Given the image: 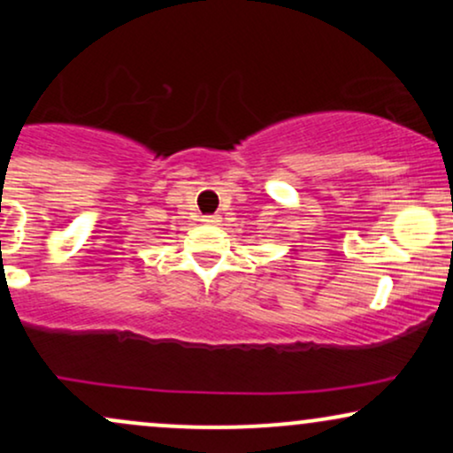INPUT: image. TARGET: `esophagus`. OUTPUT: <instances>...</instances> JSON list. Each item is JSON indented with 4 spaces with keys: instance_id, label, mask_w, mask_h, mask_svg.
I'll return each mask as SVG.
<instances>
[{
    "instance_id": "obj_1",
    "label": "esophagus",
    "mask_w": 453,
    "mask_h": 453,
    "mask_svg": "<svg viewBox=\"0 0 453 453\" xmlns=\"http://www.w3.org/2000/svg\"><path fill=\"white\" fill-rule=\"evenodd\" d=\"M204 223H209V226H219L221 223V217L219 215H204Z\"/></svg>"
}]
</instances>
